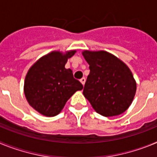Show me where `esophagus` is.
Wrapping results in <instances>:
<instances>
[{"instance_id": "obj_1", "label": "esophagus", "mask_w": 157, "mask_h": 157, "mask_svg": "<svg viewBox=\"0 0 157 157\" xmlns=\"http://www.w3.org/2000/svg\"><path fill=\"white\" fill-rule=\"evenodd\" d=\"M80 82H81V83H82V84L83 86L85 85V82H86V78H81V79H80Z\"/></svg>"}]
</instances>
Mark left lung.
<instances>
[{
  "label": "left lung",
  "mask_w": 157,
  "mask_h": 157,
  "mask_svg": "<svg viewBox=\"0 0 157 157\" xmlns=\"http://www.w3.org/2000/svg\"><path fill=\"white\" fill-rule=\"evenodd\" d=\"M90 70L83 95L93 109L105 117L119 116L132 103L136 81L127 65L106 51L84 50Z\"/></svg>",
  "instance_id": "8db88e82"
}]
</instances>
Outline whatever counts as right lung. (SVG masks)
Instances as JSON below:
<instances>
[{"mask_svg": "<svg viewBox=\"0 0 157 157\" xmlns=\"http://www.w3.org/2000/svg\"><path fill=\"white\" fill-rule=\"evenodd\" d=\"M76 50L52 51L30 67L24 81L25 97L29 105L48 117L58 115L65 104L83 86L74 78L71 69L65 68L68 58Z\"/></svg>", "mask_w": 157, "mask_h": 157, "instance_id": "obj_1", "label": "right lung"}]
</instances>
